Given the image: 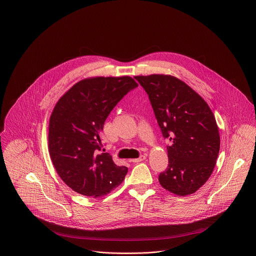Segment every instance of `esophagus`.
Segmentation results:
<instances>
[{
  "label": "esophagus",
  "instance_id": "esophagus-1",
  "mask_svg": "<svg viewBox=\"0 0 256 256\" xmlns=\"http://www.w3.org/2000/svg\"><path fill=\"white\" fill-rule=\"evenodd\" d=\"M146 155H140L138 158H136V159H132L131 161H132V162H134V163H138V162H142V161L146 160Z\"/></svg>",
  "mask_w": 256,
  "mask_h": 256
}]
</instances>
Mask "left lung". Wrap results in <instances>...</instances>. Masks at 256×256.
I'll list each match as a JSON object with an SVG mask.
<instances>
[{
    "instance_id": "left-lung-1",
    "label": "left lung",
    "mask_w": 256,
    "mask_h": 256,
    "mask_svg": "<svg viewBox=\"0 0 256 256\" xmlns=\"http://www.w3.org/2000/svg\"><path fill=\"white\" fill-rule=\"evenodd\" d=\"M148 95L165 138L169 165L159 176L162 188L178 196L194 193L210 176L220 138L204 99L180 80L165 74L135 76Z\"/></svg>"
}]
</instances>
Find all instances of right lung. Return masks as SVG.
<instances>
[{"label": "right lung", "mask_w": 256, "mask_h": 256, "mask_svg": "<svg viewBox=\"0 0 256 256\" xmlns=\"http://www.w3.org/2000/svg\"><path fill=\"white\" fill-rule=\"evenodd\" d=\"M136 86L130 76L86 78L55 104L48 150L57 174L74 191L97 198L123 182L128 169L116 165L110 154H98L102 148L99 133L112 108Z\"/></svg>", "instance_id": "obj_1"}]
</instances>
